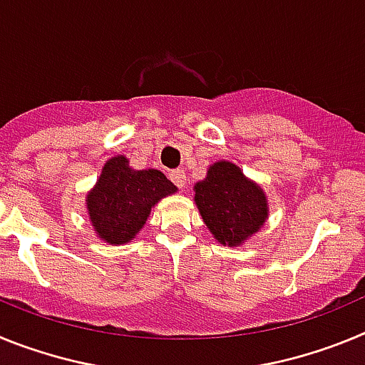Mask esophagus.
<instances>
[{
	"mask_svg": "<svg viewBox=\"0 0 365 365\" xmlns=\"http://www.w3.org/2000/svg\"><path fill=\"white\" fill-rule=\"evenodd\" d=\"M168 175H170V179H172V182L177 186V188L182 190L186 186L185 170H172V172L168 173Z\"/></svg>",
	"mask_w": 365,
	"mask_h": 365,
	"instance_id": "esophagus-1",
	"label": "esophagus"
}]
</instances>
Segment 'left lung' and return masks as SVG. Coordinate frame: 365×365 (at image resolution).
I'll use <instances>...</instances> for the list:
<instances>
[{
  "mask_svg": "<svg viewBox=\"0 0 365 365\" xmlns=\"http://www.w3.org/2000/svg\"><path fill=\"white\" fill-rule=\"evenodd\" d=\"M193 192L206 228L225 247L243 245L269 219L267 193L230 160H217L208 166L206 177L195 182Z\"/></svg>",
  "mask_w": 365,
  "mask_h": 365,
  "instance_id": "1",
  "label": "left lung"
}]
</instances>
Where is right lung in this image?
Masks as SVG:
<instances>
[{"mask_svg":"<svg viewBox=\"0 0 365 365\" xmlns=\"http://www.w3.org/2000/svg\"><path fill=\"white\" fill-rule=\"evenodd\" d=\"M175 192L177 186L160 170H133L128 157L115 155L87 192V215L96 237L118 247L135 240L151 208Z\"/></svg>","mask_w":365,"mask_h":365,"instance_id":"add662e5","label":"right lung"}]
</instances>
